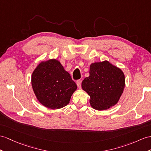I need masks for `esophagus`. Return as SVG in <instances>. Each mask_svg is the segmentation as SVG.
Returning <instances> with one entry per match:
<instances>
[{"instance_id":"obj_1","label":"esophagus","mask_w":151,"mask_h":151,"mask_svg":"<svg viewBox=\"0 0 151 151\" xmlns=\"http://www.w3.org/2000/svg\"><path fill=\"white\" fill-rule=\"evenodd\" d=\"M76 84H77V85H78V87L79 88H81V80L78 81H77V83H76Z\"/></svg>"}]
</instances>
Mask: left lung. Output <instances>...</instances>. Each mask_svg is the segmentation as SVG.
I'll return each instance as SVG.
<instances>
[{
    "mask_svg": "<svg viewBox=\"0 0 151 151\" xmlns=\"http://www.w3.org/2000/svg\"><path fill=\"white\" fill-rule=\"evenodd\" d=\"M89 73V77L84 79L81 86L90 95L91 107L101 111L116 104L125 86V76L122 70L104 61L91 63Z\"/></svg>",
    "mask_w": 151,
    "mask_h": 151,
    "instance_id": "1",
    "label": "left lung"
}]
</instances>
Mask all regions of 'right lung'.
<instances>
[{
  "mask_svg": "<svg viewBox=\"0 0 151 151\" xmlns=\"http://www.w3.org/2000/svg\"><path fill=\"white\" fill-rule=\"evenodd\" d=\"M32 90L43 106L52 109L67 106L77 89L70 75L56 59L42 61L31 76Z\"/></svg>",
  "mask_w": 151,
  "mask_h": 151,
  "instance_id": "right-lung-1",
  "label": "right lung"
}]
</instances>
